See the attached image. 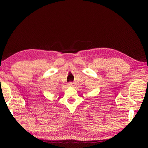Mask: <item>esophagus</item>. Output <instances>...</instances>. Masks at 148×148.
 <instances>
[{"mask_svg":"<svg viewBox=\"0 0 148 148\" xmlns=\"http://www.w3.org/2000/svg\"><path fill=\"white\" fill-rule=\"evenodd\" d=\"M69 86H74V83H72V82H71V83H69Z\"/></svg>","mask_w":148,"mask_h":148,"instance_id":"1","label":"esophagus"}]
</instances>
